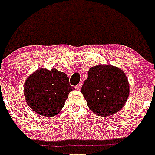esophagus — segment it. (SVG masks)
Masks as SVG:
<instances>
[{"label": "esophagus", "mask_w": 155, "mask_h": 155, "mask_svg": "<svg viewBox=\"0 0 155 155\" xmlns=\"http://www.w3.org/2000/svg\"><path fill=\"white\" fill-rule=\"evenodd\" d=\"M75 89H77V90H80V89H81V88H82V84H79L78 85L75 86Z\"/></svg>", "instance_id": "34e87169"}]
</instances>
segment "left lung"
Segmentation results:
<instances>
[{"label": "left lung", "mask_w": 155, "mask_h": 155, "mask_svg": "<svg viewBox=\"0 0 155 155\" xmlns=\"http://www.w3.org/2000/svg\"><path fill=\"white\" fill-rule=\"evenodd\" d=\"M81 93L93 113L106 117L117 113L126 103L129 94L128 80L120 68L98 65L88 71Z\"/></svg>", "instance_id": "8db88e82"}]
</instances>
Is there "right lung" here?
<instances>
[{"instance_id":"obj_1","label":"right lung","mask_w":155,"mask_h":155,"mask_svg":"<svg viewBox=\"0 0 155 155\" xmlns=\"http://www.w3.org/2000/svg\"><path fill=\"white\" fill-rule=\"evenodd\" d=\"M73 89L65 73L41 68L26 80L24 97L33 111L50 118L60 112Z\"/></svg>"}]
</instances>
